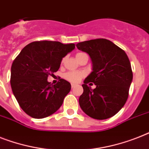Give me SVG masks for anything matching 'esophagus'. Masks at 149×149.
I'll return each instance as SVG.
<instances>
[{"mask_svg": "<svg viewBox=\"0 0 149 149\" xmlns=\"http://www.w3.org/2000/svg\"><path fill=\"white\" fill-rule=\"evenodd\" d=\"M76 86H77V84H74V83H72V84H71V87H72V89L75 88Z\"/></svg>", "mask_w": 149, "mask_h": 149, "instance_id": "esophagus-1", "label": "esophagus"}]
</instances>
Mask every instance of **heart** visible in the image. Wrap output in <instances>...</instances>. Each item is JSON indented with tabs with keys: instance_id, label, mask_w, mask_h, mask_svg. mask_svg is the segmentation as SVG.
<instances>
[{
	"instance_id": "obj_1",
	"label": "heart",
	"mask_w": 149,
	"mask_h": 149,
	"mask_svg": "<svg viewBox=\"0 0 149 149\" xmlns=\"http://www.w3.org/2000/svg\"><path fill=\"white\" fill-rule=\"evenodd\" d=\"M80 54V53H79ZM85 76V73L81 71H70L64 74V78L71 83H78Z\"/></svg>"
}]
</instances>
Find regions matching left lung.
I'll list each match as a JSON object with an SVG mask.
<instances>
[{
  "label": "left lung",
  "mask_w": 149,
  "mask_h": 149,
  "mask_svg": "<svg viewBox=\"0 0 149 149\" xmlns=\"http://www.w3.org/2000/svg\"><path fill=\"white\" fill-rule=\"evenodd\" d=\"M89 54L93 71L85 79L79 106L86 114L95 119H106L123 108L129 96L132 81L131 63L125 52L112 41L95 39L77 44ZM93 82L97 86L92 90Z\"/></svg>",
  "instance_id": "left-lung-1"
}]
</instances>
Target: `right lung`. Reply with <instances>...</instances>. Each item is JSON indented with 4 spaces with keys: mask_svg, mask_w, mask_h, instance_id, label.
I'll return each mask as SVG.
<instances>
[{
    "mask_svg": "<svg viewBox=\"0 0 149 149\" xmlns=\"http://www.w3.org/2000/svg\"><path fill=\"white\" fill-rule=\"evenodd\" d=\"M75 49L74 43L35 41L24 47L11 66L10 86L20 108L34 118L56 112L71 89L70 83L60 79L55 85L47 81L60 66L62 59Z\"/></svg>",
    "mask_w": 149,
    "mask_h": 149,
    "instance_id": "obj_1",
    "label": "right lung"
}]
</instances>
